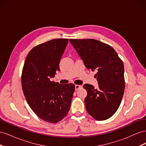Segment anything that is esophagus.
Masks as SVG:
<instances>
[{
    "label": "esophagus",
    "instance_id": "obj_1",
    "mask_svg": "<svg viewBox=\"0 0 146 146\" xmlns=\"http://www.w3.org/2000/svg\"><path fill=\"white\" fill-rule=\"evenodd\" d=\"M82 86L81 85H76L75 86V88H76V90H78L80 88H81Z\"/></svg>",
    "mask_w": 146,
    "mask_h": 146
}]
</instances>
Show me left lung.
<instances>
[{
  "label": "left lung",
  "instance_id": "8db88e82",
  "mask_svg": "<svg viewBox=\"0 0 146 146\" xmlns=\"http://www.w3.org/2000/svg\"><path fill=\"white\" fill-rule=\"evenodd\" d=\"M87 69L96 70L99 88L90 84L85 99L86 111L98 121L106 120L116 113L125 89L124 67L114 48L93 39H69Z\"/></svg>",
  "mask_w": 146,
  "mask_h": 146
}]
</instances>
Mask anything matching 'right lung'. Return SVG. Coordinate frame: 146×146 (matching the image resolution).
<instances>
[{
    "mask_svg": "<svg viewBox=\"0 0 146 146\" xmlns=\"http://www.w3.org/2000/svg\"><path fill=\"white\" fill-rule=\"evenodd\" d=\"M68 39H54L36 46L25 60L22 87L30 107L42 120L58 122L68 113L75 85L51 82L68 44Z\"/></svg>",
    "mask_w": 146,
    "mask_h": 146,
    "instance_id": "1",
    "label": "right lung"
}]
</instances>
